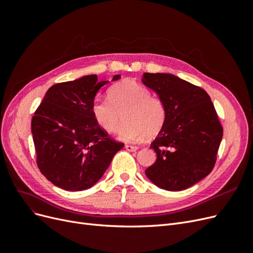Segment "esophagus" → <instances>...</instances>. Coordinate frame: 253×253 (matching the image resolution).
Segmentation results:
<instances>
[{"instance_id":"1","label":"esophagus","mask_w":253,"mask_h":253,"mask_svg":"<svg viewBox=\"0 0 253 253\" xmlns=\"http://www.w3.org/2000/svg\"><path fill=\"white\" fill-rule=\"evenodd\" d=\"M126 149L129 152H135L138 150V147H136V145H131V144H126Z\"/></svg>"}]
</instances>
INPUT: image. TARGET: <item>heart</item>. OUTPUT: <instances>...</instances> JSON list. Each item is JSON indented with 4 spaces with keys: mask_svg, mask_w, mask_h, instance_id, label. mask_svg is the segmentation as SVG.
I'll return each mask as SVG.
<instances>
[{
    "mask_svg": "<svg viewBox=\"0 0 253 253\" xmlns=\"http://www.w3.org/2000/svg\"><path fill=\"white\" fill-rule=\"evenodd\" d=\"M108 98L91 104L93 118L104 132H117L122 113L125 124L118 136L124 141H138L145 136L152 138L163 128L167 117L165 103L141 83L131 79L118 82L108 90Z\"/></svg>",
    "mask_w": 253,
    "mask_h": 253,
    "instance_id": "obj_1",
    "label": "heart"
}]
</instances>
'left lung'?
Wrapping results in <instances>:
<instances>
[{
  "label": "left lung",
  "instance_id": "1",
  "mask_svg": "<svg viewBox=\"0 0 253 253\" xmlns=\"http://www.w3.org/2000/svg\"><path fill=\"white\" fill-rule=\"evenodd\" d=\"M142 83L166 106L163 128L151 143L156 162L145 170L158 188L181 191L206 177L216 163L223 126L209 95L171 74L144 73Z\"/></svg>",
  "mask_w": 253,
  "mask_h": 253
}]
</instances>
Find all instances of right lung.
<instances>
[{
  "instance_id": "1",
  "label": "right lung",
  "mask_w": 253,
  "mask_h": 253,
  "mask_svg": "<svg viewBox=\"0 0 253 253\" xmlns=\"http://www.w3.org/2000/svg\"><path fill=\"white\" fill-rule=\"evenodd\" d=\"M120 79L114 76L113 81ZM108 81L96 75L61 82L48 88L32 119L40 172L66 191L93 187L125 143L113 139L96 124L91 104Z\"/></svg>"
}]
</instances>
